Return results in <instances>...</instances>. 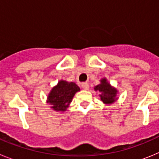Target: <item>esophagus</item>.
Masks as SVG:
<instances>
[{"mask_svg": "<svg viewBox=\"0 0 159 159\" xmlns=\"http://www.w3.org/2000/svg\"><path fill=\"white\" fill-rule=\"evenodd\" d=\"M81 86H82L83 89L84 90H88V88H89V85H88V83H83Z\"/></svg>", "mask_w": 159, "mask_h": 159, "instance_id": "esophagus-1", "label": "esophagus"}]
</instances>
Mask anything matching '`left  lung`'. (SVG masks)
Masks as SVG:
<instances>
[{
    "label": "left lung",
    "mask_w": 159,
    "mask_h": 159,
    "mask_svg": "<svg viewBox=\"0 0 159 159\" xmlns=\"http://www.w3.org/2000/svg\"><path fill=\"white\" fill-rule=\"evenodd\" d=\"M95 90L100 92L99 96L104 103H112L116 99V89L111 87L110 84L107 82L106 79H102L101 84L95 87Z\"/></svg>",
    "instance_id": "obj_1"
}]
</instances>
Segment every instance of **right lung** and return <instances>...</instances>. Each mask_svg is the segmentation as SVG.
<instances>
[{
    "label": "right lung",
    "instance_id": "obj_1",
    "mask_svg": "<svg viewBox=\"0 0 159 159\" xmlns=\"http://www.w3.org/2000/svg\"><path fill=\"white\" fill-rule=\"evenodd\" d=\"M80 88L75 83H67L64 80H60L57 86L52 89L48 97V102L52 105V108L55 111H66L73 96Z\"/></svg>",
    "mask_w": 159,
    "mask_h": 159
}]
</instances>
